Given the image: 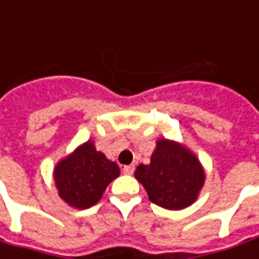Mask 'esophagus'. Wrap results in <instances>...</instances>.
I'll use <instances>...</instances> for the list:
<instances>
[{"label": "esophagus", "instance_id": "1", "mask_svg": "<svg viewBox=\"0 0 259 259\" xmlns=\"http://www.w3.org/2000/svg\"><path fill=\"white\" fill-rule=\"evenodd\" d=\"M133 171H135V166L133 164L123 167V173L124 174H133Z\"/></svg>", "mask_w": 259, "mask_h": 259}]
</instances>
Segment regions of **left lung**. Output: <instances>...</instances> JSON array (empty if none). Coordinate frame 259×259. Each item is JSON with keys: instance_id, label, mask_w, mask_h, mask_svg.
Segmentation results:
<instances>
[{"instance_id": "left-lung-1", "label": "left lung", "mask_w": 259, "mask_h": 259, "mask_svg": "<svg viewBox=\"0 0 259 259\" xmlns=\"http://www.w3.org/2000/svg\"><path fill=\"white\" fill-rule=\"evenodd\" d=\"M135 177L149 200L166 210H183L196 201L205 183L203 164L189 147L157 139L149 164H139Z\"/></svg>"}]
</instances>
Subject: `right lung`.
Wrapping results in <instances>:
<instances>
[{
	"mask_svg": "<svg viewBox=\"0 0 259 259\" xmlns=\"http://www.w3.org/2000/svg\"><path fill=\"white\" fill-rule=\"evenodd\" d=\"M119 174V166L98 152L93 140L78 146L54 167L58 196L78 210H85L98 203L107 186Z\"/></svg>",
	"mask_w": 259,
	"mask_h": 259,
	"instance_id": "1",
	"label": "right lung"
}]
</instances>
